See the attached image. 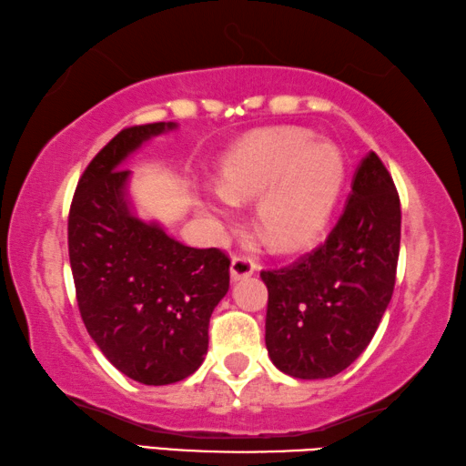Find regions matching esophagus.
<instances>
[{
    "mask_svg": "<svg viewBox=\"0 0 466 466\" xmlns=\"http://www.w3.org/2000/svg\"><path fill=\"white\" fill-rule=\"evenodd\" d=\"M255 273V263H252V258L244 257V255H236L230 263V275L234 281L244 279V278H250V275Z\"/></svg>",
    "mask_w": 466,
    "mask_h": 466,
    "instance_id": "1",
    "label": "esophagus"
}]
</instances>
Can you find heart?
Masks as SVG:
<instances>
[{
	"label": "heart",
	"instance_id": "obj_1",
	"mask_svg": "<svg viewBox=\"0 0 466 466\" xmlns=\"http://www.w3.org/2000/svg\"><path fill=\"white\" fill-rule=\"evenodd\" d=\"M345 183V154L335 141L298 127L244 139L222 164V187L203 197L208 216L230 218L236 201L257 199L255 224L273 250L304 248L325 230Z\"/></svg>",
	"mask_w": 466,
	"mask_h": 466
}]
</instances>
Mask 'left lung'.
<instances>
[{
  "mask_svg": "<svg viewBox=\"0 0 466 466\" xmlns=\"http://www.w3.org/2000/svg\"><path fill=\"white\" fill-rule=\"evenodd\" d=\"M399 247L397 187L370 152L327 240L289 267L261 271L269 289L265 343L283 374L330 378L361 356L392 298Z\"/></svg>",
  "mask_w": 466,
  "mask_h": 466,
  "instance_id": "1",
  "label": "left lung"
}]
</instances>
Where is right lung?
Instances as JSON below:
<instances>
[{
	"label": "right lung",
	"instance_id": "add662e5",
	"mask_svg": "<svg viewBox=\"0 0 466 466\" xmlns=\"http://www.w3.org/2000/svg\"><path fill=\"white\" fill-rule=\"evenodd\" d=\"M175 123L127 127L94 156L67 219L77 309L94 343L131 380L162 386L203 364L209 319L230 288L219 248L185 247L131 211L125 157Z\"/></svg>",
	"mask_w": 466,
	"mask_h": 466
}]
</instances>
